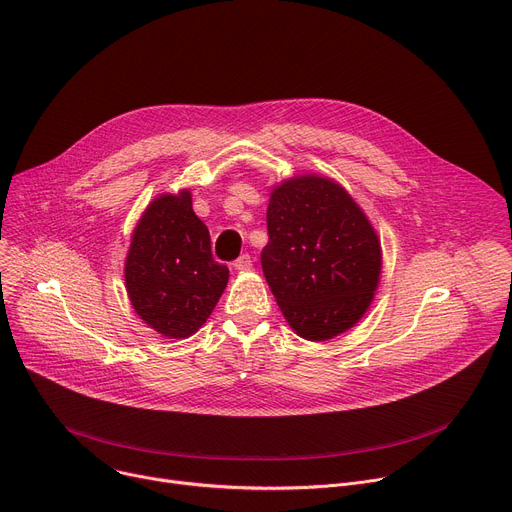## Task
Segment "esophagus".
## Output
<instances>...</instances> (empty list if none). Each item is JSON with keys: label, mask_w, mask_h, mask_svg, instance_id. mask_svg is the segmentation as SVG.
<instances>
[{"label": "esophagus", "mask_w": 512, "mask_h": 512, "mask_svg": "<svg viewBox=\"0 0 512 512\" xmlns=\"http://www.w3.org/2000/svg\"><path fill=\"white\" fill-rule=\"evenodd\" d=\"M233 267L237 269V271H249L251 267H253V259H251V255H241L235 263H233Z\"/></svg>", "instance_id": "esophagus-1"}]
</instances>
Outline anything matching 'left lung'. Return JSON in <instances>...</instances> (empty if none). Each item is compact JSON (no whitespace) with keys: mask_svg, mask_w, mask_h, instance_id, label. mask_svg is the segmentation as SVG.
Segmentation results:
<instances>
[{"mask_svg":"<svg viewBox=\"0 0 512 512\" xmlns=\"http://www.w3.org/2000/svg\"><path fill=\"white\" fill-rule=\"evenodd\" d=\"M267 233L261 267L296 334L330 340L369 310L381 275V241L340 184L306 174L275 186Z\"/></svg>","mask_w":512,"mask_h":512,"instance_id":"obj_1","label":"left lung"}]
</instances>
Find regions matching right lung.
<instances>
[{"label":"right lung","instance_id":"right-lung-1","mask_svg":"<svg viewBox=\"0 0 512 512\" xmlns=\"http://www.w3.org/2000/svg\"><path fill=\"white\" fill-rule=\"evenodd\" d=\"M229 281L216 263L206 225L188 190L162 194L141 214L125 259L135 314L166 338L192 336L212 314Z\"/></svg>","mask_w":512,"mask_h":512}]
</instances>
